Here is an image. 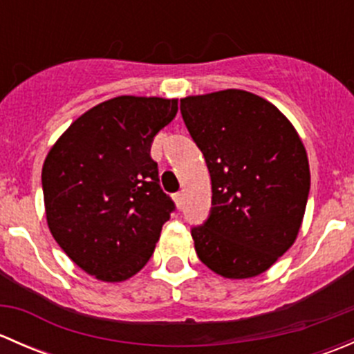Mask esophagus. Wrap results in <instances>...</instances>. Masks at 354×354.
I'll return each instance as SVG.
<instances>
[{
	"mask_svg": "<svg viewBox=\"0 0 354 354\" xmlns=\"http://www.w3.org/2000/svg\"><path fill=\"white\" fill-rule=\"evenodd\" d=\"M173 198H174V203H176V207L183 205V192H178V194H174Z\"/></svg>",
	"mask_w": 354,
	"mask_h": 354,
	"instance_id": "34e87169",
	"label": "esophagus"
}]
</instances>
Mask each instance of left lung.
<instances>
[{
	"mask_svg": "<svg viewBox=\"0 0 354 354\" xmlns=\"http://www.w3.org/2000/svg\"><path fill=\"white\" fill-rule=\"evenodd\" d=\"M180 108L212 185L209 219L192 230L198 259L226 279L260 276L298 238L310 192L305 145L291 121L252 92L188 95Z\"/></svg>",
	"mask_w": 354,
	"mask_h": 354,
	"instance_id": "1",
	"label": "left lung"
}]
</instances>
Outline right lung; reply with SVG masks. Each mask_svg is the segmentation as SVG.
<instances>
[{
    "label": "right lung",
    "instance_id": "right-lung-1",
    "mask_svg": "<svg viewBox=\"0 0 354 354\" xmlns=\"http://www.w3.org/2000/svg\"><path fill=\"white\" fill-rule=\"evenodd\" d=\"M176 113L178 99L118 95L78 116L46 156L49 231L95 279H130L154 253L174 203L151 145Z\"/></svg>",
    "mask_w": 354,
    "mask_h": 354
}]
</instances>
